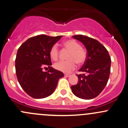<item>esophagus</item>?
Returning <instances> with one entry per match:
<instances>
[{"label": "esophagus", "instance_id": "34e87169", "mask_svg": "<svg viewBox=\"0 0 128 128\" xmlns=\"http://www.w3.org/2000/svg\"><path fill=\"white\" fill-rule=\"evenodd\" d=\"M64 76H66V77H70V75L68 74H64Z\"/></svg>", "mask_w": 128, "mask_h": 128}]
</instances>
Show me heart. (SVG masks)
I'll use <instances>...</instances> for the list:
<instances>
[{
  "mask_svg": "<svg viewBox=\"0 0 128 128\" xmlns=\"http://www.w3.org/2000/svg\"><path fill=\"white\" fill-rule=\"evenodd\" d=\"M64 47L70 51L66 61H60L55 64L54 67L57 70L65 73H69L74 70L76 68V63L82 64L86 61L87 52L86 50L80 47L79 44L74 40H68L63 42ZM50 56L53 60L56 61L59 58V51L56 44L51 48Z\"/></svg>",
  "mask_w": 128,
  "mask_h": 128,
  "instance_id": "1",
  "label": "heart"
}]
</instances>
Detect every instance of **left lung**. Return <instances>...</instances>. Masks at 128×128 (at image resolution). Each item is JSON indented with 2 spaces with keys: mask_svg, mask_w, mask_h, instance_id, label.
<instances>
[{
  "mask_svg": "<svg viewBox=\"0 0 128 128\" xmlns=\"http://www.w3.org/2000/svg\"><path fill=\"white\" fill-rule=\"evenodd\" d=\"M87 50V59L77 75V84L71 86L72 93L77 97L90 100L97 96L106 86L110 74L111 58L106 49L97 40L87 36H73Z\"/></svg>",
  "mask_w": 128,
  "mask_h": 128,
  "instance_id": "left-lung-1",
  "label": "left lung"
}]
</instances>
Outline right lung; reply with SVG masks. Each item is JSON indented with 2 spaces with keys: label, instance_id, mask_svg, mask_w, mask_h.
Masks as SVG:
<instances>
[{
  "label": "right lung",
  "instance_id": "1",
  "mask_svg": "<svg viewBox=\"0 0 128 128\" xmlns=\"http://www.w3.org/2000/svg\"><path fill=\"white\" fill-rule=\"evenodd\" d=\"M62 36L41 34L29 38L20 46L15 59L17 79L24 90L34 98H44L54 92L64 74L51 67L50 51ZM48 66V72L42 71Z\"/></svg>",
  "mask_w": 128,
  "mask_h": 128
}]
</instances>
